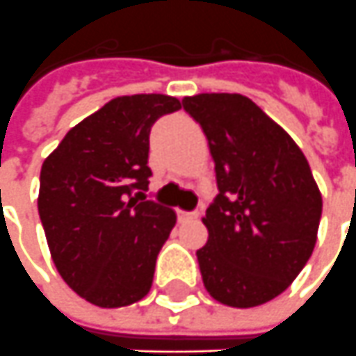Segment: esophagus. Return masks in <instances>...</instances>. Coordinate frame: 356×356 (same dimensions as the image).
Listing matches in <instances>:
<instances>
[{
	"mask_svg": "<svg viewBox=\"0 0 356 356\" xmlns=\"http://www.w3.org/2000/svg\"><path fill=\"white\" fill-rule=\"evenodd\" d=\"M176 215H178V220H180V222H186V220L197 219V217H200V211H182V209H178V211H176Z\"/></svg>",
	"mask_w": 356,
	"mask_h": 356,
	"instance_id": "1",
	"label": "esophagus"
}]
</instances>
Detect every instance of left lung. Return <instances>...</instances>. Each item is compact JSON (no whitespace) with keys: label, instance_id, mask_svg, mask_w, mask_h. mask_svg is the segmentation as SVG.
<instances>
[{"label":"left lung","instance_id":"obj_1","mask_svg":"<svg viewBox=\"0 0 356 356\" xmlns=\"http://www.w3.org/2000/svg\"><path fill=\"white\" fill-rule=\"evenodd\" d=\"M202 126L215 161L219 193L197 250L203 285L234 308L281 295L312 256L322 193L291 136L242 95L211 92L182 100Z\"/></svg>","mask_w":356,"mask_h":356}]
</instances>
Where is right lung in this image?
<instances>
[{"label":"right lung","instance_id":"right-lung-1","mask_svg":"<svg viewBox=\"0 0 356 356\" xmlns=\"http://www.w3.org/2000/svg\"><path fill=\"white\" fill-rule=\"evenodd\" d=\"M180 106L166 95L118 97L71 127L44 161L38 215L51 259L90 305L120 308L151 291L176 213L145 197L149 134Z\"/></svg>","mask_w":356,"mask_h":356}]
</instances>
